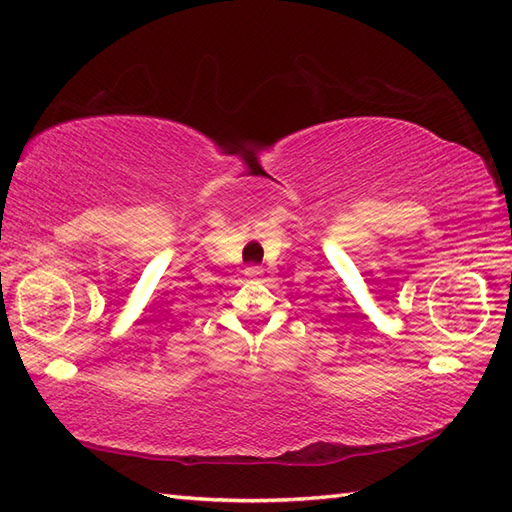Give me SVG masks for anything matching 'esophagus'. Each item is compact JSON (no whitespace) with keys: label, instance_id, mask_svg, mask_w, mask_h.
Wrapping results in <instances>:
<instances>
[{"label":"esophagus","instance_id":"34e87169","mask_svg":"<svg viewBox=\"0 0 512 512\" xmlns=\"http://www.w3.org/2000/svg\"><path fill=\"white\" fill-rule=\"evenodd\" d=\"M260 273H262L260 267H247V269H245V275H247V277H256V275H260Z\"/></svg>","mask_w":512,"mask_h":512}]
</instances>
